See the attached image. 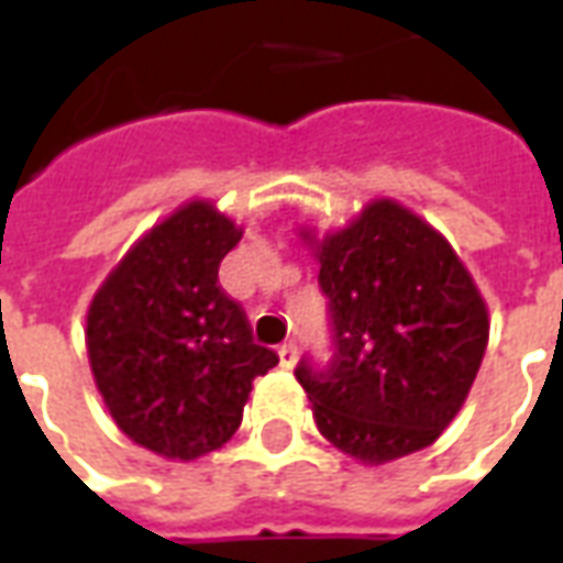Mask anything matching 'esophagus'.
I'll list each match as a JSON object with an SVG mask.
<instances>
[{
	"instance_id": "esophagus-1",
	"label": "esophagus",
	"mask_w": 563,
	"mask_h": 563,
	"mask_svg": "<svg viewBox=\"0 0 563 563\" xmlns=\"http://www.w3.org/2000/svg\"><path fill=\"white\" fill-rule=\"evenodd\" d=\"M277 353H280V365L283 367H295V365H298V346H295V343H283Z\"/></svg>"
}]
</instances>
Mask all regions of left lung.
<instances>
[{"label": "left lung", "instance_id": "8db88e82", "mask_svg": "<svg viewBox=\"0 0 563 563\" xmlns=\"http://www.w3.org/2000/svg\"><path fill=\"white\" fill-rule=\"evenodd\" d=\"M329 298L331 358L295 377L334 446L386 464L431 446L471 391L488 343V310L455 250L398 201L317 246Z\"/></svg>", "mask_w": 563, "mask_h": 563}]
</instances>
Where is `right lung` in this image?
Listing matches in <instances>:
<instances>
[{
    "instance_id": "obj_1",
    "label": "right lung",
    "mask_w": 563,
    "mask_h": 563,
    "mask_svg": "<svg viewBox=\"0 0 563 563\" xmlns=\"http://www.w3.org/2000/svg\"><path fill=\"white\" fill-rule=\"evenodd\" d=\"M241 229L189 201L129 250L87 313V353L117 428L162 459H198L238 431L253 379L280 358L222 292Z\"/></svg>"
}]
</instances>
